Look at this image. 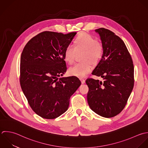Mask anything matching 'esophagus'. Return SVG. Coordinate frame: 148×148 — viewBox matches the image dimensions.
I'll return each mask as SVG.
<instances>
[{
    "instance_id": "34e87169",
    "label": "esophagus",
    "mask_w": 148,
    "mask_h": 148,
    "mask_svg": "<svg viewBox=\"0 0 148 148\" xmlns=\"http://www.w3.org/2000/svg\"><path fill=\"white\" fill-rule=\"evenodd\" d=\"M81 82H82V84H85V80L84 79H82V78H81Z\"/></svg>"
}]
</instances>
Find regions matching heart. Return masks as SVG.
<instances>
[{"label": "heart", "instance_id": "1", "mask_svg": "<svg viewBox=\"0 0 148 148\" xmlns=\"http://www.w3.org/2000/svg\"><path fill=\"white\" fill-rule=\"evenodd\" d=\"M84 51L82 61L84 62L77 63L69 69L70 74L79 78H83L90 73L93 69V64L97 63L101 59L104 48L103 45L97 41L92 35L82 33L77 37L74 45H68L64 52L65 60L70 64L74 63L77 52Z\"/></svg>", "mask_w": 148, "mask_h": 148}]
</instances>
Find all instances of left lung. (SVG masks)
I'll list each match as a JSON object with an SVG mask.
<instances>
[{"mask_svg":"<svg viewBox=\"0 0 148 148\" xmlns=\"http://www.w3.org/2000/svg\"><path fill=\"white\" fill-rule=\"evenodd\" d=\"M104 48L103 56L92 74L104 81L88 78L87 95L90 109L104 118H112L125 108L134 86V65L123 41L112 31L95 30Z\"/></svg>","mask_w":148,"mask_h":148,"instance_id":"left-lung-1","label":"left lung"}]
</instances>
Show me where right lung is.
<instances>
[{
    "mask_svg": "<svg viewBox=\"0 0 148 148\" xmlns=\"http://www.w3.org/2000/svg\"><path fill=\"white\" fill-rule=\"evenodd\" d=\"M76 33L41 32L22 52L21 89L31 108L42 118L52 119L64 113L70 97L81 84L77 77H62L67 70L64 52Z\"/></svg>",
    "mask_w": 148,
    "mask_h": 148,
    "instance_id": "obj_1",
    "label": "right lung"
}]
</instances>
